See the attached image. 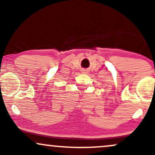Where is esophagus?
<instances>
[{
    "label": "esophagus",
    "mask_w": 155,
    "mask_h": 155,
    "mask_svg": "<svg viewBox=\"0 0 155 155\" xmlns=\"http://www.w3.org/2000/svg\"><path fill=\"white\" fill-rule=\"evenodd\" d=\"M88 72H89V71H88L87 69H83V70H82V72H81V73H82V74H87Z\"/></svg>",
    "instance_id": "34e87169"
}]
</instances>
